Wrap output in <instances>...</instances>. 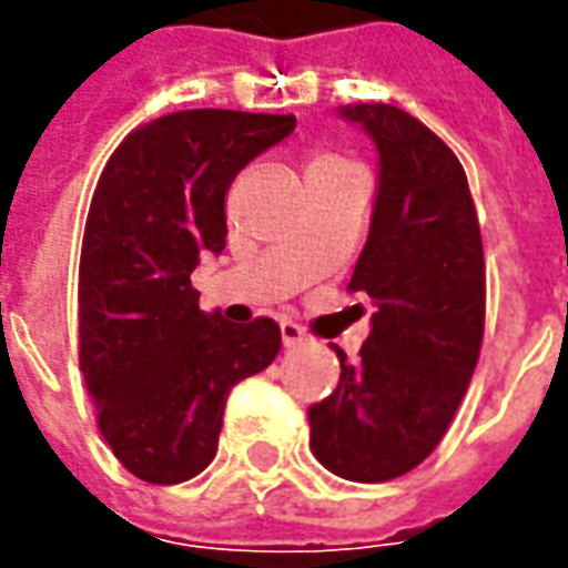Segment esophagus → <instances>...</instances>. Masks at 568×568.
<instances>
[{
    "mask_svg": "<svg viewBox=\"0 0 568 568\" xmlns=\"http://www.w3.org/2000/svg\"><path fill=\"white\" fill-rule=\"evenodd\" d=\"M280 332H283V346H301V344H307V332L301 328V325H295V322H283L280 325Z\"/></svg>",
    "mask_w": 568,
    "mask_h": 568,
    "instance_id": "34e87169",
    "label": "esophagus"
}]
</instances>
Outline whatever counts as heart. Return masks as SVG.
I'll return each mask as SVG.
<instances>
[{
	"label": "heart",
	"instance_id": "obj_1",
	"mask_svg": "<svg viewBox=\"0 0 568 568\" xmlns=\"http://www.w3.org/2000/svg\"><path fill=\"white\" fill-rule=\"evenodd\" d=\"M344 166H353V163L337 158V154H320L316 161L310 163V170H344Z\"/></svg>",
	"mask_w": 568,
	"mask_h": 568
}]
</instances>
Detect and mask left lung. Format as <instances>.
<instances>
[{"label": "left lung", "instance_id": "8db88e82", "mask_svg": "<svg viewBox=\"0 0 568 568\" xmlns=\"http://www.w3.org/2000/svg\"><path fill=\"white\" fill-rule=\"evenodd\" d=\"M381 154L368 243L349 292L374 304L368 341L307 410L310 450L356 484L407 475L435 450L475 374L487 271L475 200L459 158L386 103L344 105Z\"/></svg>", "mask_w": 568, "mask_h": 568}]
</instances>
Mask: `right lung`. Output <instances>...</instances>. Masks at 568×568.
Segmentation results:
<instances>
[{"label":"right lung","mask_w":568,"mask_h":568,"mask_svg":"<svg viewBox=\"0 0 568 568\" xmlns=\"http://www.w3.org/2000/svg\"><path fill=\"white\" fill-rule=\"evenodd\" d=\"M295 115L187 109L142 124L105 163L84 224L79 365L105 444L130 475L182 484L219 450L231 386L271 365L267 316L200 310L191 271L227 236L224 194Z\"/></svg>","instance_id":"obj_1"}]
</instances>
